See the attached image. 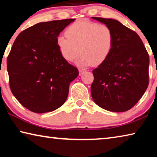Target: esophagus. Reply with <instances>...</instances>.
<instances>
[{
    "mask_svg": "<svg viewBox=\"0 0 157 157\" xmlns=\"http://www.w3.org/2000/svg\"><path fill=\"white\" fill-rule=\"evenodd\" d=\"M79 72L80 73V75H82V73H84V72H86V71L84 70V69H82V68H79Z\"/></svg>",
    "mask_w": 157,
    "mask_h": 157,
    "instance_id": "esophagus-1",
    "label": "esophagus"
}]
</instances>
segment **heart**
Returning a JSON list of instances; mask_svg holds the SVG:
<instances>
[{
  "label": "heart",
  "instance_id": "heart-1",
  "mask_svg": "<svg viewBox=\"0 0 157 157\" xmlns=\"http://www.w3.org/2000/svg\"><path fill=\"white\" fill-rule=\"evenodd\" d=\"M66 36L57 37V44L66 61L73 62L79 56L82 66L99 65L109 56L113 46V33L105 24L80 21L66 29Z\"/></svg>",
  "mask_w": 157,
  "mask_h": 157
}]
</instances>
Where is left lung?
<instances>
[{"label": "left lung", "mask_w": 157, "mask_h": 157, "mask_svg": "<svg viewBox=\"0 0 157 157\" xmlns=\"http://www.w3.org/2000/svg\"><path fill=\"white\" fill-rule=\"evenodd\" d=\"M113 33L109 56L93 71V100L105 110L123 112L136 104L149 84V55L139 36L118 21L91 17Z\"/></svg>", "instance_id": "left-lung-1"}]
</instances>
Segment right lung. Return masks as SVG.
Returning <instances> with one entry per match:
<instances>
[{
	"label": "right lung",
	"mask_w": 157,
	"mask_h": 157,
	"mask_svg": "<svg viewBox=\"0 0 157 157\" xmlns=\"http://www.w3.org/2000/svg\"><path fill=\"white\" fill-rule=\"evenodd\" d=\"M75 19L41 22L18 34L7 60L12 93L23 107L37 113L55 111L67 99L78 68L61 54L57 39Z\"/></svg>",
	"instance_id": "obj_1"
}]
</instances>
